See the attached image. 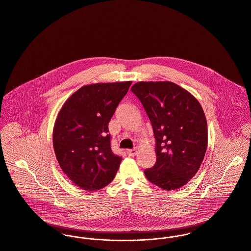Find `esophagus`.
I'll return each instance as SVG.
<instances>
[{
	"label": "esophagus",
	"mask_w": 251,
	"mask_h": 251,
	"mask_svg": "<svg viewBox=\"0 0 251 251\" xmlns=\"http://www.w3.org/2000/svg\"><path fill=\"white\" fill-rule=\"evenodd\" d=\"M126 152H127L128 156H131V157H132V156L137 155V152H138V151H137V149L134 148V149H128Z\"/></svg>",
	"instance_id": "esophagus-1"
}]
</instances>
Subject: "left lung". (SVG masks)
I'll list each match as a JSON object with an SVG mask.
<instances>
[{"label": "left lung", "instance_id": "left-lung-1", "mask_svg": "<svg viewBox=\"0 0 251 251\" xmlns=\"http://www.w3.org/2000/svg\"><path fill=\"white\" fill-rule=\"evenodd\" d=\"M151 122L156 164L144 174L171 191L185 186L202 164L207 149V121L195 97L171 82H139L131 88Z\"/></svg>", "mask_w": 251, "mask_h": 251}]
</instances>
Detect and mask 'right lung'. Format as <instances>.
I'll list each match as a JSON object with an SVG mask.
<instances>
[{
	"instance_id": "right-lung-1",
	"label": "right lung",
	"mask_w": 251,
	"mask_h": 251,
	"mask_svg": "<svg viewBox=\"0 0 251 251\" xmlns=\"http://www.w3.org/2000/svg\"><path fill=\"white\" fill-rule=\"evenodd\" d=\"M132 82L89 84L77 90L57 115L53 143L62 171L84 191H98L115 176L122 158L111 148L109 122Z\"/></svg>"
}]
</instances>
